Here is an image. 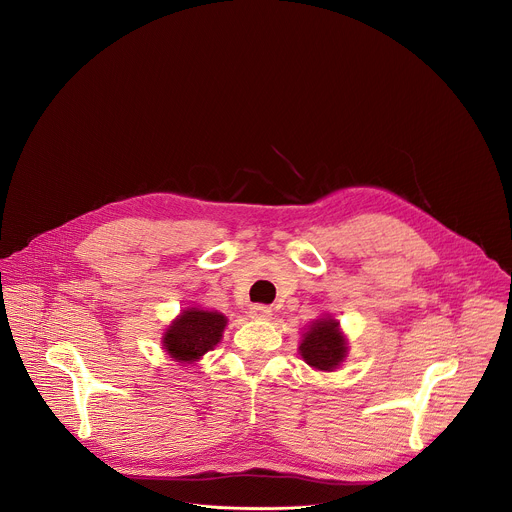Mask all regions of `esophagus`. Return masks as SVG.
Masks as SVG:
<instances>
[{
    "label": "esophagus",
    "instance_id": "esophagus-1",
    "mask_svg": "<svg viewBox=\"0 0 512 512\" xmlns=\"http://www.w3.org/2000/svg\"><path fill=\"white\" fill-rule=\"evenodd\" d=\"M249 316H251L253 320H269V318L273 316V312H271V308L257 304V306H253V308L249 310Z\"/></svg>",
    "mask_w": 512,
    "mask_h": 512
}]
</instances>
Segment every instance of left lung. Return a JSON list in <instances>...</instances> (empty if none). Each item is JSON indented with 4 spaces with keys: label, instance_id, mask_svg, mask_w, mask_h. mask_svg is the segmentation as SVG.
Listing matches in <instances>:
<instances>
[{
    "label": "left lung",
    "instance_id": "8db88e82",
    "mask_svg": "<svg viewBox=\"0 0 512 512\" xmlns=\"http://www.w3.org/2000/svg\"><path fill=\"white\" fill-rule=\"evenodd\" d=\"M302 358L318 371H334L348 354L346 338L340 332V322L326 316L308 328L300 344Z\"/></svg>",
    "mask_w": 512,
    "mask_h": 512
}]
</instances>
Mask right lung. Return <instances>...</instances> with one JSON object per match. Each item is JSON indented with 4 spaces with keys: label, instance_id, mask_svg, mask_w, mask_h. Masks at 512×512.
Segmentation results:
<instances>
[{
    "label": "right lung",
    "instance_id": "1",
    "mask_svg": "<svg viewBox=\"0 0 512 512\" xmlns=\"http://www.w3.org/2000/svg\"><path fill=\"white\" fill-rule=\"evenodd\" d=\"M227 316L198 308L184 310L166 330L162 344L176 362L192 364L223 338Z\"/></svg>",
    "mask_w": 512,
    "mask_h": 512
}]
</instances>
